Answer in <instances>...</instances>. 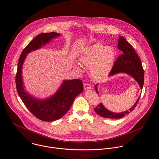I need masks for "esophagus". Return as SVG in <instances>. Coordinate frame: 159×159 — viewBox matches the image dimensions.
<instances>
[{
    "label": "esophagus",
    "mask_w": 159,
    "mask_h": 159,
    "mask_svg": "<svg viewBox=\"0 0 159 159\" xmlns=\"http://www.w3.org/2000/svg\"><path fill=\"white\" fill-rule=\"evenodd\" d=\"M84 87L85 90H89L92 89V85L89 83H85L84 84Z\"/></svg>",
    "instance_id": "34e87169"
}]
</instances>
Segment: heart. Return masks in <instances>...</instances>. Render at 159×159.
<instances>
[{"instance_id":"b5f03b06","label":"heart","mask_w":159,"mask_h":159,"mask_svg":"<svg viewBox=\"0 0 159 159\" xmlns=\"http://www.w3.org/2000/svg\"><path fill=\"white\" fill-rule=\"evenodd\" d=\"M115 56V51L112 47L97 43L82 49L80 60L82 64L90 66L89 71L91 75L98 79L105 76L110 71Z\"/></svg>"}]
</instances>
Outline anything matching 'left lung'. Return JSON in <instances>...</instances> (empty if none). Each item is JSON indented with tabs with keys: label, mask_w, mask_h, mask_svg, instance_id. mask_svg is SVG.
<instances>
[{
	"label": "left lung",
	"mask_w": 159,
	"mask_h": 159,
	"mask_svg": "<svg viewBox=\"0 0 159 159\" xmlns=\"http://www.w3.org/2000/svg\"><path fill=\"white\" fill-rule=\"evenodd\" d=\"M118 48L123 52V54L122 55L119 56L116 61L115 62L113 67L109 74V76L121 72L128 74L134 78L142 89L144 85V72L141 61L138 55L136 52L132 45L121 36H120L118 40ZM95 88L97 93H98L97 84L95 85ZM140 97L129 110L122 113H116L111 112L105 108L102 103L95 108L94 110L96 113L103 118L115 119L121 118L124 117L125 115H128L136 108L138 103L139 102Z\"/></svg>",
	"instance_id": "left-lung-1"
}]
</instances>
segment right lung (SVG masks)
<instances>
[{"instance_id":"add662e5","label":"right lung","mask_w":159,"mask_h":159,"mask_svg":"<svg viewBox=\"0 0 159 159\" xmlns=\"http://www.w3.org/2000/svg\"><path fill=\"white\" fill-rule=\"evenodd\" d=\"M55 32L42 33L36 36L23 49L18 60L15 83L17 92L28 110L37 118L43 121H53L60 119L69 110L75 98L84 89L81 80H64L57 91L44 100L33 97L24 90L21 69L26 54L49 43L51 39L59 36Z\"/></svg>"}]
</instances>
